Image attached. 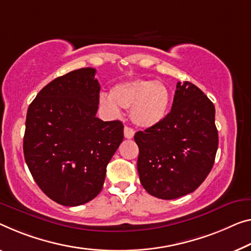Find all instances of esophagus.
<instances>
[{
    "mask_svg": "<svg viewBox=\"0 0 251 251\" xmlns=\"http://www.w3.org/2000/svg\"><path fill=\"white\" fill-rule=\"evenodd\" d=\"M134 136V131L130 126H125V137L126 139H132Z\"/></svg>",
    "mask_w": 251,
    "mask_h": 251,
    "instance_id": "esophagus-1",
    "label": "esophagus"
}]
</instances>
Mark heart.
I'll use <instances>...</instances> for the list:
<instances>
[{
	"instance_id": "heart-1",
	"label": "heart",
	"mask_w": 251,
	"mask_h": 251,
	"mask_svg": "<svg viewBox=\"0 0 251 251\" xmlns=\"http://www.w3.org/2000/svg\"><path fill=\"white\" fill-rule=\"evenodd\" d=\"M172 94L163 82L151 79H132L119 83L109 94L100 95V105L112 117H119L121 109H130L134 125L150 128L159 123L167 114Z\"/></svg>"
}]
</instances>
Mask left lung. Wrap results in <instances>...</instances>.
Returning a JSON list of instances; mask_svg holds the SVG:
<instances>
[{"label":"left lung","instance_id":"obj_1","mask_svg":"<svg viewBox=\"0 0 251 251\" xmlns=\"http://www.w3.org/2000/svg\"><path fill=\"white\" fill-rule=\"evenodd\" d=\"M215 109L190 82H178L171 112L134 134L140 183L150 195L174 200L194 192L213 167L219 138Z\"/></svg>","mask_w":251,"mask_h":251}]
</instances>
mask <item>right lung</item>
I'll return each instance as SVG.
<instances>
[{"mask_svg": "<svg viewBox=\"0 0 251 251\" xmlns=\"http://www.w3.org/2000/svg\"><path fill=\"white\" fill-rule=\"evenodd\" d=\"M95 73L86 67L57 77L26 112L25 163L40 190L65 206L98 196L106 166L123 140L121 121L96 118L101 86Z\"/></svg>", "mask_w": 251, "mask_h": 251, "instance_id": "1", "label": "right lung"}]
</instances>
